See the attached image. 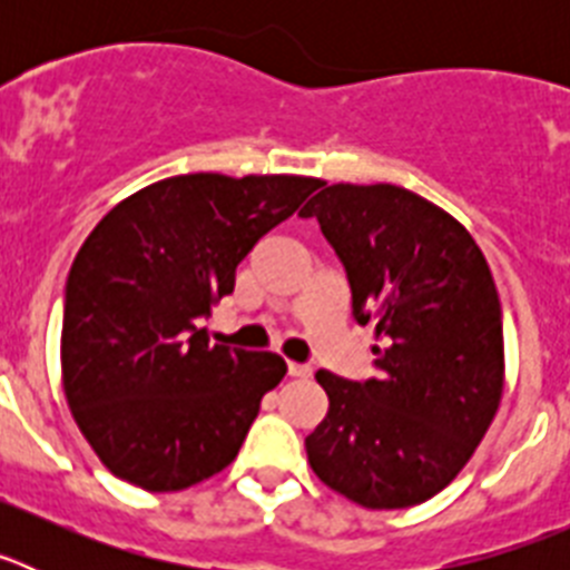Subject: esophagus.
<instances>
[{
    "label": "esophagus",
    "instance_id": "34e87169",
    "mask_svg": "<svg viewBox=\"0 0 570 570\" xmlns=\"http://www.w3.org/2000/svg\"><path fill=\"white\" fill-rule=\"evenodd\" d=\"M288 376H296V380H305V376H311V367L308 365H299V362H288Z\"/></svg>",
    "mask_w": 570,
    "mask_h": 570
}]
</instances>
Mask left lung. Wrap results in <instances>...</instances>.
I'll return each mask as SVG.
<instances>
[{
    "label": "left lung",
    "mask_w": 570,
    "mask_h": 570,
    "mask_svg": "<svg viewBox=\"0 0 570 570\" xmlns=\"http://www.w3.org/2000/svg\"><path fill=\"white\" fill-rule=\"evenodd\" d=\"M299 216H316L356 322L380 342V380L316 371L328 414L305 440L311 468L362 508L420 505L456 480L500 407L505 342L491 268L465 225L400 185H328Z\"/></svg>",
    "instance_id": "1"
}]
</instances>
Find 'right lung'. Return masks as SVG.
Wrapping results in <instances>:
<instances>
[{"mask_svg": "<svg viewBox=\"0 0 570 570\" xmlns=\"http://www.w3.org/2000/svg\"><path fill=\"white\" fill-rule=\"evenodd\" d=\"M322 185L314 176H168L102 216L70 265L62 387L114 476L154 493L208 480L239 454L288 365L208 345L196 322L236 265Z\"/></svg>", "mask_w": 570, "mask_h": 570, "instance_id": "right-lung-1", "label": "right lung"}]
</instances>
